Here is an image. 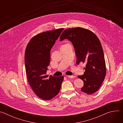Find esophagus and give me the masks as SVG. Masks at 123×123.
I'll return each mask as SVG.
<instances>
[{
	"instance_id": "34e87169",
	"label": "esophagus",
	"mask_w": 123,
	"mask_h": 123,
	"mask_svg": "<svg viewBox=\"0 0 123 123\" xmlns=\"http://www.w3.org/2000/svg\"><path fill=\"white\" fill-rule=\"evenodd\" d=\"M66 77H68V78H74L75 77V75H67Z\"/></svg>"
}]
</instances>
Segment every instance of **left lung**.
Returning a JSON list of instances; mask_svg holds the SVG:
<instances>
[{
	"label": "left lung",
	"instance_id": "obj_1",
	"mask_svg": "<svg viewBox=\"0 0 123 123\" xmlns=\"http://www.w3.org/2000/svg\"><path fill=\"white\" fill-rule=\"evenodd\" d=\"M67 39L75 49L76 63H86L85 72L78 77L84 82L81 91L87 94L96 92L101 86L106 74L103 50L100 41L91 31L80 27L66 29L60 41Z\"/></svg>",
	"mask_w": 123,
	"mask_h": 123
}]
</instances>
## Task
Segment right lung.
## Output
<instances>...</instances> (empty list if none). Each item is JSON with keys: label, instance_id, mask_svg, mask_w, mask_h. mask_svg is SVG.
I'll list each match as a JSON object with an SVG mask.
<instances>
[{"label": "right lung", "instance_id": "obj_1", "mask_svg": "<svg viewBox=\"0 0 123 123\" xmlns=\"http://www.w3.org/2000/svg\"><path fill=\"white\" fill-rule=\"evenodd\" d=\"M63 28L43 32L33 37L25 52L26 73L29 83L36 94L44 100H49L60 92L64 76L48 77L46 75L50 63V50Z\"/></svg>", "mask_w": 123, "mask_h": 123}]
</instances>
